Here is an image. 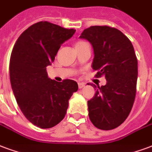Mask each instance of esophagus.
<instances>
[{
    "mask_svg": "<svg viewBox=\"0 0 152 152\" xmlns=\"http://www.w3.org/2000/svg\"><path fill=\"white\" fill-rule=\"evenodd\" d=\"M84 86H85V85H84V84H83V83H78V88H79V89L83 88V87H84Z\"/></svg>",
    "mask_w": 152,
    "mask_h": 152,
    "instance_id": "obj_1",
    "label": "esophagus"
}]
</instances>
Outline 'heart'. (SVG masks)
I'll return each mask as SVG.
<instances>
[{
  "mask_svg": "<svg viewBox=\"0 0 152 152\" xmlns=\"http://www.w3.org/2000/svg\"><path fill=\"white\" fill-rule=\"evenodd\" d=\"M85 44H86V43L84 42H77V43H76V45H75V47H79L81 45H85Z\"/></svg>",
  "mask_w": 152,
  "mask_h": 152,
  "instance_id": "1",
  "label": "heart"
}]
</instances>
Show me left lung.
Segmentation results:
<instances>
[{"instance_id":"8db88e82","label":"left lung","mask_w":152,"mask_h":152,"mask_svg":"<svg viewBox=\"0 0 152 152\" xmlns=\"http://www.w3.org/2000/svg\"><path fill=\"white\" fill-rule=\"evenodd\" d=\"M94 50L92 68L95 77L104 76L107 84L96 86L87 102L89 118L101 130H112L126 120L134 104L138 77V61L131 41L109 26H91L81 34Z\"/></svg>"}]
</instances>
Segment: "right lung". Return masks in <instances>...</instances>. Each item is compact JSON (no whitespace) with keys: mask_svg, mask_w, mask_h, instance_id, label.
<instances>
[{"mask_svg":"<svg viewBox=\"0 0 152 152\" xmlns=\"http://www.w3.org/2000/svg\"><path fill=\"white\" fill-rule=\"evenodd\" d=\"M75 31L40 21L20 34L12 49L10 62L12 92L26 118L40 128L53 127L63 119L69 99L78 89L75 81L56 82L46 72L61 44Z\"/></svg>","mask_w":152,"mask_h":152,"instance_id":"1","label":"right lung"}]
</instances>
